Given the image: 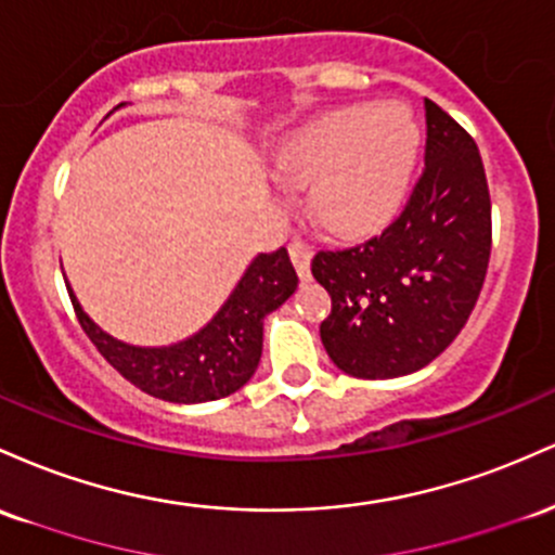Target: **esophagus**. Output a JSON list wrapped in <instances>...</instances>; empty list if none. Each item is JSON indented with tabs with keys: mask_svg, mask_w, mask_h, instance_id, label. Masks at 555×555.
<instances>
[{
	"mask_svg": "<svg viewBox=\"0 0 555 555\" xmlns=\"http://www.w3.org/2000/svg\"><path fill=\"white\" fill-rule=\"evenodd\" d=\"M288 254H291V261H294L298 278L309 280L311 278V246L304 244V241H294V244L288 246Z\"/></svg>",
	"mask_w": 555,
	"mask_h": 555,
	"instance_id": "esophagus-1",
	"label": "esophagus"
}]
</instances>
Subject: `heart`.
Segmentation results:
<instances>
[{
    "label": "heart",
    "mask_w": 555,
    "mask_h": 555,
    "mask_svg": "<svg viewBox=\"0 0 555 555\" xmlns=\"http://www.w3.org/2000/svg\"><path fill=\"white\" fill-rule=\"evenodd\" d=\"M420 143L406 104H346L285 135L272 154V172L291 191L311 185L322 228L338 238H364L401 207Z\"/></svg>",
    "instance_id": "1"
}]
</instances>
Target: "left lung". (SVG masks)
Returning <instances> with one entry per match:
<instances>
[{
  "label": "left lung",
  "instance_id": "1",
  "mask_svg": "<svg viewBox=\"0 0 555 555\" xmlns=\"http://www.w3.org/2000/svg\"><path fill=\"white\" fill-rule=\"evenodd\" d=\"M425 120V172L401 217L366 244L311 261L333 298L322 346L351 377L393 379L438 359L488 272L490 194L477 143L429 99Z\"/></svg>",
  "mask_w": 555,
  "mask_h": 555
}]
</instances>
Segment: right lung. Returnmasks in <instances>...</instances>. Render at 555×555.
Wrapping results in <instances>:
<instances>
[{
	"mask_svg": "<svg viewBox=\"0 0 555 555\" xmlns=\"http://www.w3.org/2000/svg\"><path fill=\"white\" fill-rule=\"evenodd\" d=\"M296 285L285 248L259 254L207 325L172 346H130L112 338L86 314L70 283L67 294L91 344L135 388L170 403H207L235 393L251 379L261 359L264 317L283 307Z\"/></svg>",
	"mask_w": 555,
	"mask_h": 555,
	"instance_id": "add662e5",
	"label": "right lung"
}]
</instances>
